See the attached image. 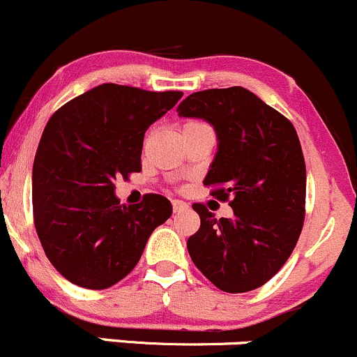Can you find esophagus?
<instances>
[{"instance_id": "obj_1", "label": "esophagus", "mask_w": 357, "mask_h": 357, "mask_svg": "<svg viewBox=\"0 0 357 357\" xmlns=\"http://www.w3.org/2000/svg\"><path fill=\"white\" fill-rule=\"evenodd\" d=\"M172 208H174V213H180V211H185L189 208V204L183 203V201H172Z\"/></svg>"}]
</instances>
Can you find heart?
Listing matches in <instances>:
<instances>
[{"label":"heart","mask_w":357,"mask_h":357,"mask_svg":"<svg viewBox=\"0 0 357 357\" xmlns=\"http://www.w3.org/2000/svg\"><path fill=\"white\" fill-rule=\"evenodd\" d=\"M199 125H204L201 122H196V120H189V122H185L182 125V130H187V128H194V127H199Z\"/></svg>","instance_id":"b5f03b06"}]
</instances>
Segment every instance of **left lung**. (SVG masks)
<instances>
[{"label": "left lung", "mask_w": 357, "mask_h": 357, "mask_svg": "<svg viewBox=\"0 0 357 357\" xmlns=\"http://www.w3.org/2000/svg\"><path fill=\"white\" fill-rule=\"evenodd\" d=\"M177 112L215 128L218 153L204 185L234 209L218 220L192 204L201 227L187 241L190 259L223 292L258 289L284 266L303 230L306 163L296 128L244 87L199 91Z\"/></svg>", "instance_id": "8db88e82"}]
</instances>
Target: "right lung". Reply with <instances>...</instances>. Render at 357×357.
Masks as SVG:
<instances>
[{"mask_svg":"<svg viewBox=\"0 0 357 357\" xmlns=\"http://www.w3.org/2000/svg\"><path fill=\"white\" fill-rule=\"evenodd\" d=\"M180 98V91L101 84L56 109L44 127L32 167L34 225L47 259L72 284L115 285L170 218V201L160 194L120 204L115 180L141 172L144 132Z\"/></svg>","mask_w":357,"mask_h":357,"instance_id":"add662e5","label":"right lung"}]
</instances>
